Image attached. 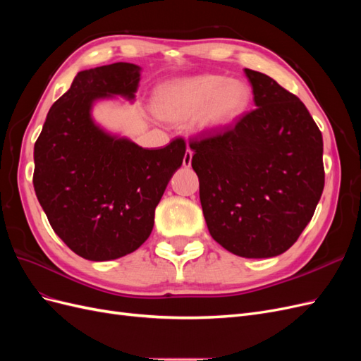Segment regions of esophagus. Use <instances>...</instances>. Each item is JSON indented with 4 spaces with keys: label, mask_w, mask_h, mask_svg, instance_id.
<instances>
[{
    "label": "esophagus",
    "mask_w": 361,
    "mask_h": 361,
    "mask_svg": "<svg viewBox=\"0 0 361 361\" xmlns=\"http://www.w3.org/2000/svg\"><path fill=\"white\" fill-rule=\"evenodd\" d=\"M191 161H192V152L190 149H187V152H185V155H183V161H182L183 167H190Z\"/></svg>",
    "instance_id": "1"
}]
</instances>
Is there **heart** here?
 <instances>
[{"label": "heart", "instance_id": "obj_1", "mask_svg": "<svg viewBox=\"0 0 361 361\" xmlns=\"http://www.w3.org/2000/svg\"><path fill=\"white\" fill-rule=\"evenodd\" d=\"M250 87L224 75H197L173 80L158 87L155 113L166 120H185L195 114L200 133H218L244 116L250 105Z\"/></svg>", "mask_w": 361, "mask_h": 361}]
</instances>
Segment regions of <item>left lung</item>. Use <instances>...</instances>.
<instances>
[{
  "mask_svg": "<svg viewBox=\"0 0 361 361\" xmlns=\"http://www.w3.org/2000/svg\"><path fill=\"white\" fill-rule=\"evenodd\" d=\"M244 72L256 108L232 129L191 141V166L215 241L241 257H274L295 244L322 195V134L297 96Z\"/></svg>",
  "mask_w": 361,
  "mask_h": 361,
  "instance_id": "left-lung-1",
  "label": "left lung"
}]
</instances>
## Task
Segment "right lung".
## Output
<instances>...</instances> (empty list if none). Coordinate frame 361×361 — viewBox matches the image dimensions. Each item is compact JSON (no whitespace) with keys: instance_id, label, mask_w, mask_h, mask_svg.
Returning a JSON list of instances; mask_svg holds the SVG:
<instances>
[{"instance_id":"1","label":"right lung","mask_w":361,"mask_h":361,"mask_svg":"<svg viewBox=\"0 0 361 361\" xmlns=\"http://www.w3.org/2000/svg\"><path fill=\"white\" fill-rule=\"evenodd\" d=\"M140 80L141 68L122 61L78 72L35 145L37 200L54 232L87 260L118 259L146 241L187 150L182 138L149 150L94 122L96 102H134Z\"/></svg>"}]
</instances>
